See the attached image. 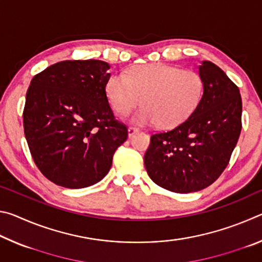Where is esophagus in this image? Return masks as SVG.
Here are the masks:
<instances>
[{
	"label": "esophagus",
	"mask_w": 262,
	"mask_h": 262,
	"mask_svg": "<svg viewBox=\"0 0 262 262\" xmlns=\"http://www.w3.org/2000/svg\"><path fill=\"white\" fill-rule=\"evenodd\" d=\"M140 130L137 129V128H134V127H129L128 128V136L132 137L134 134H136V133H139Z\"/></svg>",
	"instance_id": "obj_1"
}]
</instances>
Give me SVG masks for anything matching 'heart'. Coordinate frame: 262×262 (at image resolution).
<instances>
[{
    "label": "heart",
    "mask_w": 262,
    "mask_h": 262,
    "mask_svg": "<svg viewBox=\"0 0 262 262\" xmlns=\"http://www.w3.org/2000/svg\"><path fill=\"white\" fill-rule=\"evenodd\" d=\"M202 91V78L196 72L164 63L139 66L127 77L112 75L106 83V95L115 113L128 114L143 101L132 117L141 126L179 125L198 107Z\"/></svg>",
    "instance_id": "heart-1"
}]
</instances>
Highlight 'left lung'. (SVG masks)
Returning a JSON list of instances; mask_svg holds the SVG:
<instances>
[{
	"instance_id": "1",
	"label": "left lung",
	"mask_w": 262,
	"mask_h": 262,
	"mask_svg": "<svg viewBox=\"0 0 262 262\" xmlns=\"http://www.w3.org/2000/svg\"><path fill=\"white\" fill-rule=\"evenodd\" d=\"M199 75L203 94L198 107L173 129L154 134L144 155L154 183L176 193L198 192L214 183L242 130L238 86L210 61L201 62Z\"/></svg>"
}]
</instances>
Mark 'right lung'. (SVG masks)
Returning <instances> with one entry per match:
<instances>
[{"instance_id":"add662e5","label":"right lung","mask_w":262,"mask_h":262,"mask_svg":"<svg viewBox=\"0 0 262 262\" xmlns=\"http://www.w3.org/2000/svg\"><path fill=\"white\" fill-rule=\"evenodd\" d=\"M100 60L61 61L32 78L23 112L32 158L48 180L84 188L108 173L128 130L114 119Z\"/></svg>"}]
</instances>
